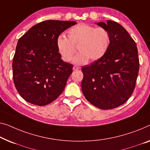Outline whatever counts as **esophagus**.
Here are the masks:
<instances>
[{
  "instance_id": "1",
  "label": "esophagus",
  "mask_w": 150,
  "mask_h": 150,
  "mask_svg": "<svg viewBox=\"0 0 150 150\" xmlns=\"http://www.w3.org/2000/svg\"><path fill=\"white\" fill-rule=\"evenodd\" d=\"M73 70H78V69H79V67H76V66H74L73 67Z\"/></svg>"
}]
</instances>
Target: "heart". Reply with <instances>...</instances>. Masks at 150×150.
I'll return each mask as SVG.
<instances>
[{
	"label": "heart",
	"instance_id": "b5f03b06",
	"mask_svg": "<svg viewBox=\"0 0 150 150\" xmlns=\"http://www.w3.org/2000/svg\"><path fill=\"white\" fill-rule=\"evenodd\" d=\"M67 38L60 35L56 40V46L61 59L65 62L73 59L77 46L78 52L73 62L86 64L88 61L94 62L103 58L110 48L111 34L107 29L95 28L88 24H79L69 29Z\"/></svg>",
	"mask_w": 150,
	"mask_h": 150
}]
</instances>
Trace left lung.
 Listing matches in <instances>:
<instances>
[{
	"instance_id": "left-lung-1",
	"label": "left lung",
	"mask_w": 150,
	"mask_h": 150,
	"mask_svg": "<svg viewBox=\"0 0 150 150\" xmlns=\"http://www.w3.org/2000/svg\"><path fill=\"white\" fill-rule=\"evenodd\" d=\"M111 34V43L103 58L82 67L81 90L87 100L103 110L125 103L135 88L139 69L137 45L119 23H97Z\"/></svg>"
}]
</instances>
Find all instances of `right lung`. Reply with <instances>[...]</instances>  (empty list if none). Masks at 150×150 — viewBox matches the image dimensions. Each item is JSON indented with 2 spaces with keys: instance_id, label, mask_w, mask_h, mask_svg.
Returning a JSON list of instances; mask_svg holds the SVG:
<instances>
[{
  "instance_id": "add662e5",
  "label": "right lung",
  "mask_w": 150,
  "mask_h": 150,
  "mask_svg": "<svg viewBox=\"0 0 150 150\" xmlns=\"http://www.w3.org/2000/svg\"><path fill=\"white\" fill-rule=\"evenodd\" d=\"M76 23L44 21L32 27L18 40L13 60V77L17 91L25 101L45 106L63 91L73 66L61 59L56 40Z\"/></svg>"
}]
</instances>
